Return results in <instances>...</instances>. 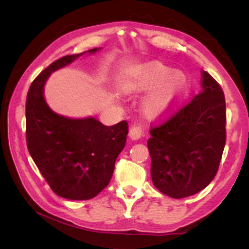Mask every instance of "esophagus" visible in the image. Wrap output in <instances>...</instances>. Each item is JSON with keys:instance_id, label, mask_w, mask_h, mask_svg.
Wrapping results in <instances>:
<instances>
[{"instance_id": "34e87169", "label": "esophagus", "mask_w": 249, "mask_h": 249, "mask_svg": "<svg viewBox=\"0 0 249 249\" xmlns=\"http://www.w3.org/2000/svg\"><path fill=\"white\" fill-rule=\"evenodd\" d=\"M144 133H145V129L142 127V124L133 123L129 127L128 136L129 138H132V140H138V138H141L142 135H144Z\"/></svg>"}]
</instances>
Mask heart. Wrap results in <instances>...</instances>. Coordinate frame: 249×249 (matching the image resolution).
<instances>
[{"mask_svg": "<svg viewBox=\"0 0 249 249\" xmlns=\"http://www.w3.org/2000/svg\"><path fill=\"white\" fill-rule=\"evenodd\" d=\"M187 87L184 75L161 64L136 67L121 83V90L125 94L149 92L142 102V109L146 116L153 120L170 114L178 107Z\"/></svg>", "mask_w": 249, "mask_h": 249, "instance_id": "heart-1", "label": "heart"}]
</instances>
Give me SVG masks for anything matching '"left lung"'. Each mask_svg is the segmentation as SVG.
I'll list each match as a JSON object with an SVG mask.
<instances>
[{
	"label": "left lung",
	"mask_w": 249,
	"mask_h": 249,
	"mask_svg": "<svg viewBox=\"0 0 249 249\" xmlns=\"http://www.w3.org/2000/svg\"><path fill=\"white\" fill-rule=\"evenodd\" d=\"M202 91L150 129V175L163 195H196L216 176L226 142V105L222 88L201 71Z\"/></svg>",
	"instance_id": "8db88e82"
}]
</instances>
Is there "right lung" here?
I'll return each instance as SVG.
<instances>
[{
    "label": "right lung",
    "instance_id": "1",
    "mask_svg": "<svg viewBox=\"0 0 249 249\" xmlns=\"http://www.w3.org/2000/svg\"><path fill=\"white\" fill-rule=\"evenodd\" d=\"M81 54H67L41 71L29 87L25 107L29 154L50 189L69 200L92 199L107 187L128 134L126 121L105 126L93 117L68 119L46 104L44 84L49 74Z\"/></svg>",
    "mask_w": 249,
    "mask_h": 249
}]
</instances>
